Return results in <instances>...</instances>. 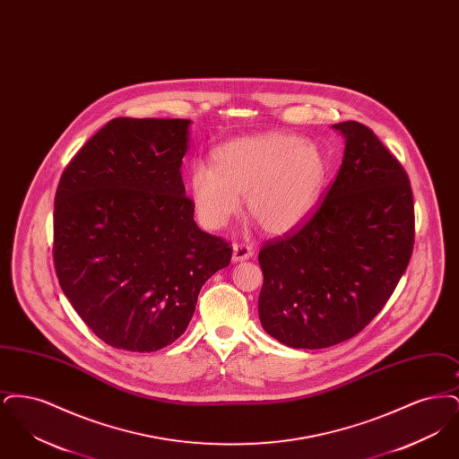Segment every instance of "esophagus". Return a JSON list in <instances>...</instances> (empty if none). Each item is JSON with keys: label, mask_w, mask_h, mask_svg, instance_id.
Wrapping results in <instances>:
<instances>
[{"label": "esophagus", "mask_w": 459, "mask_h": 459, "mask_svg": "<svg viewBox=\"0 0 459 459\" xmlns=\"http://www.w3.org/2000/svg\"><path fill=\"white\" fill-rule=\"evenodd\" d=\"M255 255V249L249 246V244H234V253H232V260L234 262H244V260H249L251 256Z\"/></svg>", "instance_id": "esophagus-1"}]
</instances>
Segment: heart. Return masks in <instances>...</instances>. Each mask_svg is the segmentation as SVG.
I'll use <instances>...</instances> for the list:
<instances>
[{"label":"heart","mask_w":459,"mask_h":459,"mask_svg":"<svg viewBox=\"0 0 459 459\" xmlns=\"http://www.w3.org/2000/svg\"><path fill=\"white\" fill-rule=\"evenodd\" d=\"M324 152L305 137L264 132L225 143L215 167L196 161L189 174L191 199L199 221L221 229L246 210L263 232H292L316 208L327 184Z\"/></svg>","instance_id":"b5f03b06"}]
</instances>
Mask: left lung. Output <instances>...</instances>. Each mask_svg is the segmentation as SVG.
Returning <instances> with one entry per match:
<instances>
[{"instance_id":"8db88e82","label":"left lung","mask_w":459,"mask_h":459,"mask_svg":"<svg viewBox=\"0 0 459 459\" xmlns=\"http://www.w3.org/2000/svg\"><path fill=\"white\" fill-rule=\"evenodd\" d=\"M332 127L346 148L324 201L258 255L263 328L296 350L335 346L367 327L393 296L415 242L413 191L399 160L359 122Z\"/></svg>"}]
</instances>
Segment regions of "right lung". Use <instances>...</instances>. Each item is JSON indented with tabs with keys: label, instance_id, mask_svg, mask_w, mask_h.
<instances>
[{
	"label": "right lung",
	"instance_id": "obj_1",
	"mask_svg": "<svg viewBox=\"0 0 459 459\" xmlns=\"http://www.w3.org/2000/svg\"><path fill=\"white\" fill-rule=\"evenodd\" d=\"M189 120L118 117L60 177L53 262L77 315L117 350L152 352L189 325L232 247L203 232L180 165Z\"/></svg>",
	"mask_w": 459,
	"mask_h": 459
}]
</instances>
